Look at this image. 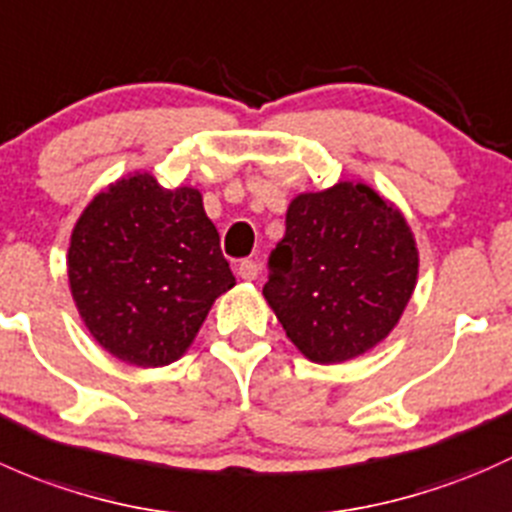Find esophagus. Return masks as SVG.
Here are the masks:
<instances>
[{
  "label": "esophagus",
  "instance_id": "obj_1",
  "mask_svg": "<svg viewBox=\"0 0 512 512\" xmlns=\"http://www.w3.org/2000/svg\"><path fill=\"white\" fill-rule=\"evenodd\" d=\"M236 273H239L244 281H254L258 276V263L254 258H244V261H239V266H236Z\"/></svg>",
  "mask_w": 512,
  "mask_h": 512
}]
</instances>
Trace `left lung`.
I'll use <instances>...</instances> for the list:
<instances>
[{
    "mask_svg": "<svg viewBox=\"0 0 512 512\" xmlns=\"http://www.w3.org/2000/svg\"><path fill=\"white\" fill-rule=\"evenodd\" d=\"M419 256L407 221L367 184L300 194L268 256V305L308 360L362 355L397 325Z\"/></svg>",
    "mask_w": 512,
    "mask_h": 512,
    "instance_id": "8db88e82",
    "label": "left lung"
}]
</instances>
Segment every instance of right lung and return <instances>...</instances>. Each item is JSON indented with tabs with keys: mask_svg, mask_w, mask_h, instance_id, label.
<instances>
[{
	"mask_svg": "<svg viewBox=\"0 0 512 512\" xmlns=\"http://www.w3.org/2000/svg\"><path fill=\"white\" fill-rule=\"evenodd\" d=\"M68 281L91 335L138 367L175 362L236 283L202 194L170 192L150 175L120 179L88 204L71 236Z\"/></svg>",
	"mask_w": 512,
	"mask_h": 512,
	"instance_id": "obj_1",
	"label": "right lung"
}]
</instances>
